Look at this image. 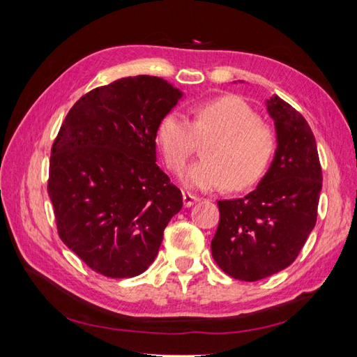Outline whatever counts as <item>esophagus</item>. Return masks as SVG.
<instances>
[{"label":"esophagus","instance_id":"obj_1","mask_svg":"<svg viewBox=\"0 0 357 357\" xmlns=\"http://www.w3.org/2000/svg\"><path fill=\"white\" fill-rule=\"evenodd\" d=\"M199 199H201L199 196H196V195L187 193V192H184V193H183V202H184V206H185V207H192L193 204H196V202H198Z\"/></svg>","mask_w":357,"mask_h":357}]
</instances>
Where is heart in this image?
<instances>
[{"label":"heart","instance_id":"b5f03b06","mask_svg":"<svg viewBox=\"0 0 357 357\" xmlns=\"http://www.w3.org/2000/svg\"><path fill=\"white\" fill-rule=\"evenodd\" d=\"M192 115V123L178 112L165 113L159 121L156 141L167 169L183 173L196 151V139L211 138L204 149L206 159L187 174L188 187L244 190L259 183L276 153L275 130L244 100L231 95L198 102Z\"/></svg>","mask_w":357,"mask_h":357}]
</instances>
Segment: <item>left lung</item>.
<instances>
[{
    "label": "left lung",
    "instance_id": "left-lung-1",
    "mask_svg": "<svg viewBox=\"0 0 357 357\" xmlns=\"http://www.w3.org/2000/svg\"><path fill=\"white\" fill-rule=\"evenodd\" d=\"M278 150L256 190L218 201L219 224L211 239L213 259L227 275L255 282L287 268L316 225L322 169L305 118L273 96Z\"/></svg>",
    "mask_w": 357,
    "mask_h": 357
}]
</instances>
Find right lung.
<instances>
[{
	"instance_id": "1",
	"label": "right lung",
	"mask_w": 357,
	"mask_h": 357,
	"mask_svg": "<svg viewBox=\"0 0 357 357\" xmlns=\"http://www.w3.org/2000/svg\"><path fill=\"white\" fill-rule=\"evenodd\" d=\"M181 96L158 77L116 79L81 96L53 141L47 192L58 234L100 275L146 271L183 208L155 162L158 124Z\"/></svg>"
}]
</instances>
